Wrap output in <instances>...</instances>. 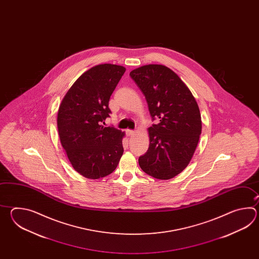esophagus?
<instances>
[{
  "label": "esophagus",
  "instance_id": "esophagus-1",
  "mask_svg": "<svg viewBox=\"0 0 259 259\" xmlns=\"http://www.w3.org/2000/svg\"><path fill=\"white\" fill-rule=\"evenodd\" d=\"M134 131H132V130H127L126 131V133H127V136H132V135H133L134 134Z\"/></svg>",
  "mask_w": 259,
  "mask_h": 259
}]
</instances>
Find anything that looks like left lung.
<instances>
[{"label":"left lung","mask_w":259,"mask_h":259,"mask_svg":"<svg viewBox=\"0 0 259 259\" xmlns=\"http://www.w3.org/2000/svg\"><path fill=\"white\" fill-rule=\"evenodd\" d=\"M130 76L143 92L153 121L147 152L139 157L146 174L169 180L190 163L198 144L202 120L198 105L175 72L162 65L136 68Z\"/></svg>","instance_id":"1"}]
</instances>
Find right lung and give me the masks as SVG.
<instances>
[{"instance_id":"right-lung-1","label":"right lung","mask_w":259,"mask_h":259,"mask_svg":"<svg viewBox=\"0 0 259 259\" xmlns=\"http://www.w3.org/2000/svg\"><path fill=\"white\" fill-rule=\"evenodd\" d=\"M126 68L104 64L83 73L61 103L57 127L61 144L75 170L89 179L111 174L124 152V132L104 127L108 106Z\"/></svg>"}]
</instances>
